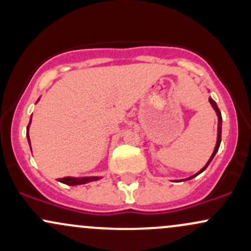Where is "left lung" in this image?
Here are the masks:
<instances>
[{
	"label": "left lung",
	"mask_w": 251,
	"mask_h": 251,
	"mask_svg": "<svg viewBox=\"0 0 251 251\" xmlns=\"http://www.w3.org/2000/svg\"><path fill=\"white\" fill-rule=\"evenodd\" d=\"M209 101H210V103H211L212 108L215 109L216 114H217V117H218V125H217V126H218V127H217V142H216L215 150H214V152H212V154H211V157H210V159L208 160V163L205 164V166H204V168L201 169V171H198L197 174L194 175V176H191V177H189V178H185V179H181V180H189V179H192V178L196 177V176H198V175H200V174H201V172H203L204 170H205L206 168H208V165H209V164H210V162H211V160H212V158L215 157V154L217 153L218 149H220V145H221V140H222V114H221V111H220V108L217 107V103L215 102V100H212L211 98H210V99H209Z\"/></svg>",
	"instance_id": "obj_1"
}]
</instances>
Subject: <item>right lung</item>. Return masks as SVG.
I'll return each instance as SVG.
<instances>
[{"label": "right lung", "mask_w": 251, "mask_h": 251, "mask_svg": "<svg viewBox=\"0 0 251 251\" xmlns=\"http://www.w3.org/2000/svg\"><path fill=\"white\" fill-rule=\"evenodd\" d=\"M39 100H40V98L37 99V101H39ZM30 123H31V117L29 120V125H28V127H27V138H28V143H29V145H30V139H29ZM30 150H31V146H30ZM99 179H101V177L93 176V177H63V178H59L57 180H59L60 183L66 184V185L75 186V185H81V184H86V183H89V181H94V180H99Z\"/></svg>", "instance_id": "obj_1"}]
</instances>
